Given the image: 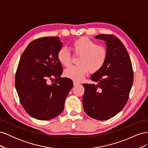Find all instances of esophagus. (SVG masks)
I'll return each mask as SVG.
<instances>
[{"instance_id": "obj_1", "label": "esophagus", "mask_w": 148, "mask_h": 148, "mask_svg": "<svg viewBox=\"0 0 148 148\" xmlns=\"http://www.w3.org/2000/svg\"><path fill=\"white\" fill-rule=\"evenodd\" d=\"M79 83L77 82H73V85L74 86H78V85H79Z\"/></svg>"}]
</instances>
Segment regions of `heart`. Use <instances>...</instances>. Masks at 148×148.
<instances>
[{
  "instance_id": "heart-1",
  "label": "heart",
  "mask_w": 148,
  "mask_h": 148,
  "mask_svg": "<svg viewBox=\"0 0 148 148\" xmlns=\"http://www.w3.org/2000/svg\"><path fill=\"white\" fill-rule=\"evenodd\" d=\"M71 48L74 54L79 56L76 65L64 71V75L74 81H80L89 71L95 73L104 65L107 57L106 48L86 37L79 38L72 43ZM57 60L65 67H69L72 62L70 52L64 47L57 53Z\"/></svg>"
}]
</instances>
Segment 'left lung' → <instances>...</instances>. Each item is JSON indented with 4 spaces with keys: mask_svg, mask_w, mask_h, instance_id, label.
<instances>
[{
    "mask_svg": "<svg viewBox=\"0 0 148 148\" xmlns=\"http://www.w3.org/2000/svg\"><path fill=\"white\" fill-rule=\"evenodd\" d=\"M96 39L106 41L107 57L104 65L91 78L95 84H83L84 110L98 120L111 119L123 109L133 83V70L123 43L112 34H99Z\"/></svg>",
    "mask_w": 148,
    "mask_h": 148,
    "instance_id": "1",
    "label": "left lung"
}]
</instances>
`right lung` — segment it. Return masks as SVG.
I'll return each mask as SVG.
<instances>
[{
  "label": "right lung",
  "mask_w": 148,
  "mask_h": 148,
  "mask_svg": "<svg viewBox=\"0 0 148 148\" xmlns=\"http://www.w3.org/2000/svg\"><path fill=\"white\" fill-rule=\"evenodd\" d=\"M62 47L59 37L34 40L22 53L15 84L20 103L31 117L47 120L57 117L64 109V102L73 84L61 78L62 66L57 53ZM54 78L51 85L49 80Z\"/></svg>",
  "instance_id": "right-lung-1"
}]
</instances>
